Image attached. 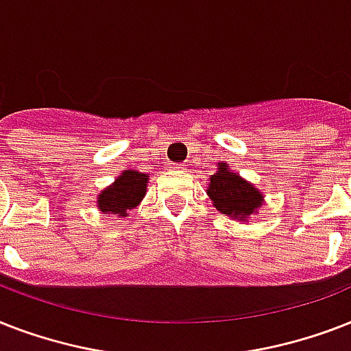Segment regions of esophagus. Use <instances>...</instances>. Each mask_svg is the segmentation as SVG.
<instances>
[{
	"mask_svg": "<svg viewBox=\"0 0 351 351\" xmlns=\"http://www.w3.org/2000/svg\"><path fill=\"white\" fill-rule=\"evenodd\" d=\"M175 169H182V165H180V164H176V165H175Z\"/></svg>",
	"mask_w": 351,
	"mask_h": 351,
	"instance_id": "obj_1",
	"label": "esophagus"
}]
</instances>
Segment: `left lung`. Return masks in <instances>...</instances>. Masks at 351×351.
Listing matches in <instances>:
<instances>
[{
    "mask_svg": "<svg viewBox=\"0 0 351 351\" xmlns=\"http://www.w3.org/2000/svg\"><path fill=\"white\" fill-rule=\"evenodd\" d=\"M208 195L220 213L242 222L255 215L264 202L261 191L239 173H233L228 164H219V171L211 175Z\"/></svg>",
    "mask_w": 351,
    "mask_h": 351,
    "instance_id": "1",
    "label": "left lung"
}]
</instances>
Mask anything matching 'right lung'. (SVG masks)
<instances>
[{
	"mask_svg": "<svg viewBox=\"0 0 351 351\" xmlns=\"http://www.w3.org/2000/svg\"><path fill=\"white\" fill-rule=\"evenodd\" d=\"M149 176L134 169L121 171L111 186L98 195V209L104 215L127 217L129 209L136 208L145 197Z\"/></svg>",
	"mask_w": 351,
	"mask_h": 351,
	"instance_id": "add662e5",
	"label": "right lung"
}]
</instances>
